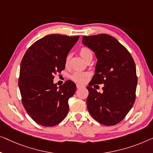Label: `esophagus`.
Listing matches in <instances>:
<instances>
[{"mask_svg":"<svg viewBox=\"0 0 153 153\" xmlns=\"http://www.w3.org/2000/svg\"><path fill=\"white\" fill-rule=\"evenodd\" d=\"M76 87L77 88V89H81V88H83L85 87H84V86H82V85H79V84H77Z\"/></svg>","mask_w":153,"mask_h":153,"instance_id":"1","label":"esophagus"}]
</instances>
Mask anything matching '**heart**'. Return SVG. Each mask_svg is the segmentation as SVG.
<instances>
[{"instance_id":"obj_1","label":"heart","mask_w":153,"mask_h":153,"mask_svg":"<svg viewBox=\"0 0 153 153\" xmlns=\"http://www.w3.org/2000/svg\"><path fill=\"white\" fill-rule=\"evenodd\" d=\"M79 55H80L82 58L85 61H86L87 59H89V58L93 57V53H92V51L89 48H88V47H82V48H81L80 50H79ZM70 57V55H68L66 56L65 62H64V64H65L66 66H68ZM89 77L90 74L88 72L76 71L71 75V78L77 83L85 84L88 81Z\"/></svg>"}]
</instances>
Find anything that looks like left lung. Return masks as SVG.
<instances>
[{
	"label": "left lung",
	"mask_w": 153,
	"mask_h": 153,
	"mask_svg": "<svg viewBox=\"0 0 153 153\" xmlns=\"http://www.w3.org/2000/svg\"><path fill=\"white\" fill-rule=\"evenodd\" d=\"M82 44L97 58L95 74L87 87V107L94 119L114 126L126 117L135 101L137 77L134 59L128 51L108 34L84 36ZM104 83L102 93L91 87Z\"/></svg>",
	"instance_id": "8db88e82"
}]
</instances>
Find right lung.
I'll return each mask as SVG.
<instances>
[{
  "label": "right lung",
  "mask_w": 153,
  "mask_h": 153,
  "mask_svg": "<svg viewBox=\"0 0 153 153\" xmlns=\"http://www.w3.org/2000/svg\"><path fill=\"white\" fill-rule=\"evenodd\" d=\"M79 37L49 34L34 42L23 56L19 79L22 103L41 126H56L67 115L68 101L76 92V84L67 80L58 87L53 79L64 69L66 56Z\"/></svg>",
  "instance_id": "right-lung-1"
}]
</instances>
